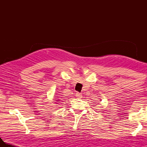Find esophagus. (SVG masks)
Returning <instances> with one entry per match:
<instances>
[{
    "label": "esophagus",
    "instance_id": "34e87169",
    "mask_svg": "<svg viewBox=\"0 0 147 147\" xmlns=\"http://www.w3.org/2000/svg\"><path fill=\"white\" fill-rule=\"evenodd\" d=\"M76 97L80 98L82 97V93H76Z\"/></svg>",
    "mask_w": 147,
    "mask_h": 147
}]
</instances>
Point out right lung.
Wrapping results in <instances>:
<instances>
[{"label": "right lung", "instance_id": "right-lung-1", "mask_svg": "<svg viewBox=\"0 0 147 147\" xmlns=\"http://www.w3.org/2000/svg\"><path fill=\"white\" fill-rule=\"evenodd\" d=\"M58 102H59V101H58Z\"/></svg>", "mask_w": 147, "mask_h": 147}]
</instances>
